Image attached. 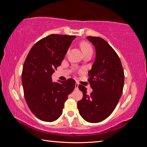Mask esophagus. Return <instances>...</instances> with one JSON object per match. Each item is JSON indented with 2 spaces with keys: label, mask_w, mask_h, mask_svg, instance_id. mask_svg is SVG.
<instances>
[{
  "label": "esophagus",
  "mask_w": 147,
  "mask_h": 147,
  "mask_svg": "<svg viewBox=\"0 0 147 147\" xmlns=\"http://www.w3.org/2000/svg\"><path fill=\"white\" fill-rule=\"evenodd\" d=\"M78 86H79V84H78V82H76V84H75V89H78Z\"/></svg>",
  "instance_id": "34e87169"
}]
</instances>
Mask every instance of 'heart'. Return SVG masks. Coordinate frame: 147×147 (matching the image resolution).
I'll use <instances>...</instances> for the list:
<instances>
[{"mask_svg": "<svg viewBox=\"0 0 147 147\" xmlns=\"http://www.w3.org/2000/svg\"><path fill=\"white\" fill-rule=\"evenodd\" d=\"M80 47L84 54L90 53V52L93 53V49H92L91 45L87 43V42H82V43L80 44Z\"/></svg>", "mask_w": 147, "mask_h": 147, "instance_id": "heart-1", "label": "heart"}]
</instances>
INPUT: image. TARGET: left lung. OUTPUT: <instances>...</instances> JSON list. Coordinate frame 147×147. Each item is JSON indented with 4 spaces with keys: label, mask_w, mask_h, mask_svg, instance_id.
<instances>
[{
    "label": "left lung",
    "mask_w": 147,
    "mask_h": 147,
    "mask_svg": "<svg viewBox=\"0 0 147 147\" xmlns=\"http://www.w3.org/2000/svg\"><path fill=\"white\" fill-rule=\"evenodd\" d=\"M87 38L96 50L95 60L88 74L93 91L89 95L86 87L79 85L83 98L77 107L84 120L98 123L108 117L117 105L123 93L124 74L120 58L108 42L99 37Z\"/></svg>",
    "instance_id": "left-lung-1"
}]
</instances>
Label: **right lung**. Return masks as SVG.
Returning a JSON list of instances; mask_svg holds the SVG:
<instances>
[{
	"mask_svg": "<svg viewBox=\"0 0 147 147\" xmlns=\"http://www.w3.org/2000/svg\"><path fill=\"white\" fill-rule=\"evenodd\" d=\"M75 38L49 35L32 47L24 61L21 76L24 98L30 111L41 121L58 119L68 95L75 88L74 79L53 83L51 78Z\"/></svg>",
	"mask_w": 147,
	"mask_h": 147,
	"instance_id": "add662e5",
	"label": "right lung"
}]
</instances>
